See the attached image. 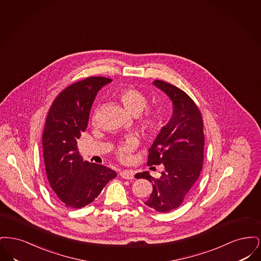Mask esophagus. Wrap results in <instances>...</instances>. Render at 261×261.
Wrapping results in <instances>:
<instances>
[{
  "label": "esophagus",
  "instance_id": "esophagus-1",
  "mask_svg": "<svg viewBox=\"0 0 261 261\" xmlns=\"http://www.w3.org/2000/svg\"><path fill=\"white\" fill-rule=\"evenodd\" d=\"M119 175L121 178H124V179H133L134 171L131 169H125V170L120 171Z\"/></svg>",
  "mask_w": 261,
  "mask_h": 261
}]
</instances>
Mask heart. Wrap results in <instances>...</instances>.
<instances>
[{"mask_svg":"<svg viewBox=\"0 0 261 261\" xmlns=\"http://www.w3.org/2000/svg\"><path fill=\"white\" fill-rule=\"evenodd\" d=\"M116 97L130 114L138 115L142 112L140 115V124L147 133L154 135L161 130L162 119L160 113L154 109L146 108L148 99L141 91L135 88H123L117 92ZM93 120H95V117ZM138 146L139 139L137 137H127L115 145L113 151L118 161L127 162Z\"/></svg>","mask_w":261,"mask_h":261,"instance_id":"heart-1","label":"heart"}]
</instances>
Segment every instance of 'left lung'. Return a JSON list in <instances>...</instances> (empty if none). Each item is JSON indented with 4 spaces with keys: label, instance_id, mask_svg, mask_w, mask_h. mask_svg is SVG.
<instances>
[{
    "label": "left lung",
    "instance_id": "obj_1",
    "mask_svg": "<svg viewBox=\"0 0 261 261\" xmlns=\"http://www.w3.org/2000/svg\"><path fill=\"white\" fill-rule=\"evenodd\" d=\"M153 85L173 102V116L162 127L149 149L148 165L162 164L160 178L149 172L137 173L152 184V193L145 204L159 212L179 207L199 179L203 162V121L198 106L186 93L162 80Z\"/></svg>",
    "mask_w": 261,
    "mask_h": 261
}]
</instances>
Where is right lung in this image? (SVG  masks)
<instances>
[{
  "label": "right lung",
  "mask_w": 261,
  "mask_h": 261,
  "mask_svg": "<svg viewBox=\"0 0 261 261\" xmlns=\"http://www.w3.org/2000/svg\"><path fill=\"white\" fill-rule=\"evenodd\" d=\"M111 81L91 76L75 82L58 95L48 112L42 137L46 175L66 207L81 208L93 202L117 175L105 165L83 162L77 147L97 93Z\"/></svg>",
  "instance_id": "1"
}]
</instances>
